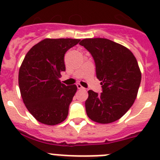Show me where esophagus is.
Wrapping results in <instances>:
<instances>
[{"mask_svg": "<svg viewBox=\"0 0 160 160\" xmlns=\"http://www.w3.org/2000/svg\"><path fill=\"white\" fill-rule=\"evenodd\" d=\"M77 87H78V90H82V89H84L82 87V85L79 84V83H78V84H77Z\"/></svg>", "mask_w": 160, "mask_h": 160, "instance_id": "esophagus-1", "label": "esophagus"}]
</instances>
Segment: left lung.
<instances>
[{"label": "left lung", "mask_w": 160, "mask_h": 160, "mask_svg": "<svg viewBox=\"0 0 160 160\" xmlns=\"http://www.w3.org/2000/svg\"><path fill=\"white\" fill-rule=\"evenodd\" d=\"M80 45L92 55L102 91H88L85 102L87 115L99 123L114 122L123 116L136 98L141 82L136 58L128 48L106 38L83 39Z\"/></svg>", "instance_id": "8db88e82"}]
</instances>
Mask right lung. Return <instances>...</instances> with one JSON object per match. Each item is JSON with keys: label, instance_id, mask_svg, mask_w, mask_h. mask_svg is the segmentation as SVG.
Wrapping results in <instances>:
<instances>
[{"label": "right lung", "instance_id": "1", "mask_svg": "<svg viewBox=\"0 0 160 160\" xmlns=\"http://www.w3.org/2000/svg\"><path fill=\"white\" fill-rule=\"evenodd\" d=\"M79 39H44L32 46L20 67L18 83L25 107L38 122L56 125L63 122L77 91L76 85L59 80L66 70L64 56Z\"/></svg>", "mask_w": 160, "mask_h": 160}]
</instances>
